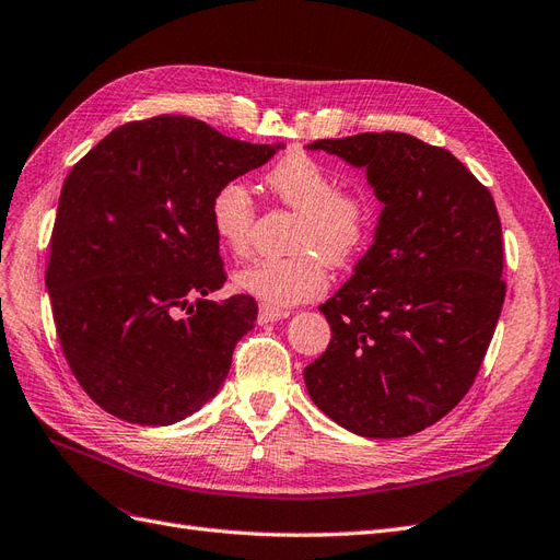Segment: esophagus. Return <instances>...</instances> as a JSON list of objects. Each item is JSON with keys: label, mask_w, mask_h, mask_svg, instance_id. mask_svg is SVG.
I'll list each match as a JSON object with an SVG mask.
<instances>
[{"label": "esophagus", "mask_w": 560, "mask_h": 560, "mask_svg": "<svg viewBox=\"0 0 560 560\" xmlns=\"http://www.w3.org/2000/svg\"><path fill=\"white\" fill-rule=\"evenodd\" d=\"M289 316H291L289 310H277V307H269V305H260L258 322L269 324V322H281V318H289Z\"/></svg>", "instance_id": "34e87169"}]
</instances>
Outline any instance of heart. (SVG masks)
<instances>
[{
  "label": "heart",
  "mask_w": 560,
  "mask_h": 560,
  "mask_svg": "<svg viewBox=\"0 0 560 560\" xmlns=\"http://www.w3.org/2000/svg\"><path fill=\"white\" fill-rule=\"evenodd\" d=\"M267 187L298 213L289 258H265L234 275L238 291L265 305L289 307L328 289V269L351 262L373 232V201L359 189H338V175L305 152L281 156L265 175ZM209 220L218 244L236 258L253 246L255 201L242 180L222 183L211 197Z\"/></svg>",
  "instance_id": "heart-1"
}]
</instances>
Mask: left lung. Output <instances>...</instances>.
Wrapping results in <instances>:
<instances>
[{
  "instance_id": "left-lung-1",
  "label": "left lung",
  "mask_w": 560,
  "mask_h": 560,
  "mask_svg": "<svg viewBox=\"0 0 560 560\" xmlns=\"http://www.w3.org/2000/svg\"><path fill=\"white\" fill-rule=\"evenodd\" d=\"M365 168L375 242L322 310L326 351L305 369L312 401L369 439H401L448 415L481 369L502 312V225L492 195L443 148L408 133L316 140Z\"/></svg>"
}]
</instances>
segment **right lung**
Returning a JSON list of instances; mask_svg holds the SVG:
<instances>
[{
    "label": "right lung",
    "instance_id": "right-lung-1",
    "mask_svg": "<svg viewBox=\"0 0 560 560\" xmlns=\"http://www.w3.org/2000/svg\"><path fill=\"white\" fill-rule=\"evenodd\" d=\"M281 148L164 115L119 126L70 171L46 291L62 354L109 415L164 427L222 387L258 305L209 300L228 279L209 203Z\"/></svg>",
    "mask_w": 560,
    "mask_h": 560
}]
</instances>
